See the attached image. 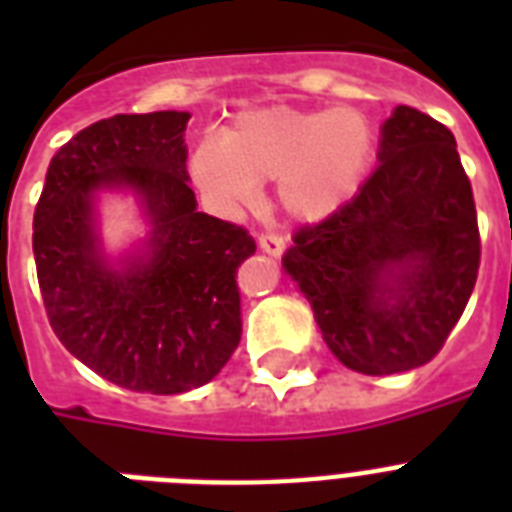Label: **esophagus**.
Masks as SVG:
<instances>
[{
	"label": "esophagus",
	"mask_w": 512,
	"mask_h": 512,
	"mask_svg": "<svg viewBox=\"0 0 512 512\" xmlns=\"http://www.w3.org/2000/svg\"><path fill=\"white\" fill-rule=\"evenodd\" d=\"M257 244H260V249H263L265 255L271 257H281L284 255V249H287V241H284V236H279V233H263V236L257 239Z\"/></svg>",
	"instance_id": "esophagus-1"
}]
</instances>
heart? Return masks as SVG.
I'll return each instance as SVG.
<instances>
[{
	"label": "heart",
	"mask_w": 512,
	"mask_h": 512,
	"mask_svg": "<svg viewBox=\"0 0 512 512\" xmlns=\"http://www.w3.org/2000/svg\"><path fill=\"white\" fill-rule=\"evenodd\" d=\"M374 156V130L356 108L271 106L247 111L191 154L193 183L225 209L255 201L257 183H279L281 209L321 223L356 196Z\"/></svg>",
	"instance_id": "heart-1"
}]
</instances>
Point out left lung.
I'll use <instances>...</instances> for the list:
<instances>
[{
    "label": "left lung",
    "instance_id": "1",
    "mask_svg": "<svg viewBox=\"0 0 512 512\" xmlns=\"http://www.w3.org/2000/svg\"><path fill=\"white\" fill-rule=\"evenodd\" d=\"M377 162L348 204L295 233L281 265L342 364L396 374L428 364L460 321L481 239L473 188L444 124L396 106Z\"/></svg>",
    "mask_w": 512,
    "mask_h": 512
}]
</instances>
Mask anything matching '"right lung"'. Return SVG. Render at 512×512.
Masks as SVG:
<instances>
[{"label": "right lung", "mask_w": 512, "mask_h": 512, "mask_svg": "<svg viewBox=\"0 0 512 512\" xmlns=\"http://www.w3.org/2000/svg\"><path fill=\"white\" fill-rule=\"evenodd\" d=\"M188 111L100 119L52 156L34 212V260L52 332L119 388H199L241 340L236 268L255 255L244 228L196 209ZM103 190H127L147 239L111 261L99 241Z\"/></svg>", "instance_id": "add662e5"}]
</instances>
